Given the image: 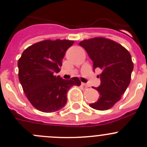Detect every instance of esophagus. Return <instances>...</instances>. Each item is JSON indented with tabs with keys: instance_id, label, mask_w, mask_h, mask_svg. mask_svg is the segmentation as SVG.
I'll use <instances>...</instances> for the list:
<instances>
[{
	"instance_id": "obj_1",
	"label": "esophagus",
	"mask_w": 147,
	"mask_h": 147,
	"mask_svg": "<svg viewBox=\"0 0 147 147\" xmlns=\"http://www.w3.org/2000/svg\"><path fill=\"white\" fill-rule=\"evenodd\" d=\"M82 86H83L84 87H86V88L89 87V85L87 84V83H82Z\"/></svg>"
}]
</instances>
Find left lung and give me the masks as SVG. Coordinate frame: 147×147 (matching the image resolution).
I'll return each instance as SVG.
<instances>
[{"instance_id":"obj_1","label":"left lung","mask_w":147,"mask_h":147,"mask_svg":"<svg viewBox=\"0 0 147 147\" xmlns=\"http://www.w3.org/2000/svg\"><path fill=\"white\" fill-rule=\"evenodd\" d=\"M79 45L94 62V69L102 71L98 75L101 85L95 88L100 96L90 106L97 110H107L120 101L131 82L134 69L131 53L118 42L102 37L84 40Z\"/></svg>"}]
</instances>
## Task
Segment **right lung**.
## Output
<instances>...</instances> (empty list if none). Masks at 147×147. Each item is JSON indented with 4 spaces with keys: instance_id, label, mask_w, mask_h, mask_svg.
<instances>
[{
    "instance_id": "right-lung-1",
    "label": "right lung",
    "mask_w": 147,
    "mask_h": 147,
    "mask_svg": "<svg viewBox=\"0 0 147 147\" xmlns=\"http://www.w3.org/2000/svg\"><path fill=\"white\" fill-rule=\"evenodd\" d=\"M74 40H46L29 46L18 61L19 80L31 105L42 112L59 110L67 103V93L73 86H80L79 78L64 80L59 75L65 52Z\"/></svg>"
}]
</instances>
